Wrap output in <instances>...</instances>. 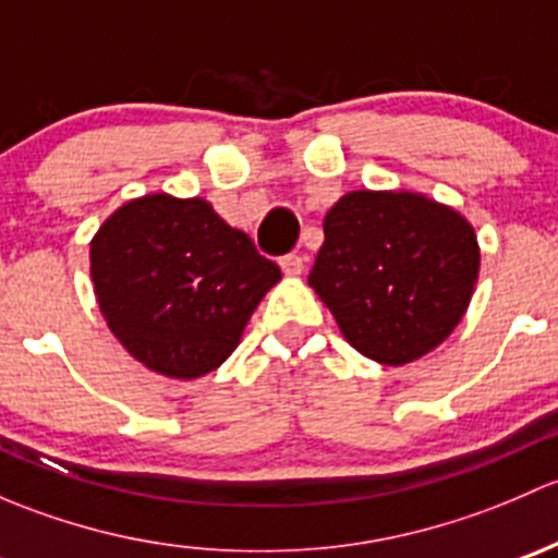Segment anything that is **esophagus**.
<instances>
[{
  "mask_svg": "<svg viewBox=\"0 0 558 558\" xmlns=\"http://www.w3.org/2000/svg\"><path fill=\"white\" fill-rule=\"evenodd\" d=\"M280 269H283L286 275H302V269H305V258H302L300 253H286V256L280 258Z\"/></svg>",
  "mask_w": 558,
  "mask_h": 558,
  "instance_id": "34e87169",
  "label": "esophagus"
}]
</instances>
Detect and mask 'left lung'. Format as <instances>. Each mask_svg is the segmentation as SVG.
<instances>
[{
  "label": "left lung",
  "instance_id": "obj_1",
  "mask_svg": "<svg viewBox=\"0 0 558 558\" xmlns=\"http://www.w3.org/2000/svg\"><path fill=\"white\" fill-rule=\"evenodd\" d=\"M477 269L475 229L453 207L413 191H351L326 213L307 283L359 353L399 367L451 335Z\"/></svg>",
  "mask_w": 558,
  "mask_h": 558
}]
</instances>
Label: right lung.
<instances>
[{
    "instance_id": "obj_1",
    "label": "right lung",
    "mask_w": 558,
    "mask_h": 558,
    "mask_svg": "<svg viewBox=\"0 0 558 558\" xmlns=\"http://www.w3.org/2000/svg\"><path fill=\"white\" fill-rule=\"evenodd\" d=\"M92 280L107 326L140 364L194 380L232 356L280 267L210 202L145 194L94 234Z\"/></svg>"
}]
</instances>
